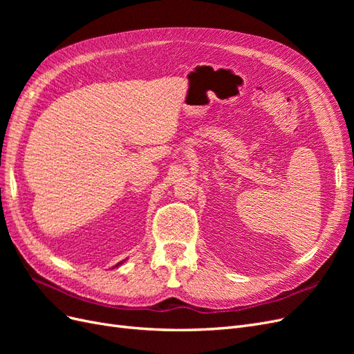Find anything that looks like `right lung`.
Segmentation results:
<instances>
[{
    "instance_id": "obj_1",
    "label": "right lung",
    "mask_w": 354,
    "mask_h": 354,
    "mask_svg": "<svg viewBox=\"0 0 354 354\" xmlns=\"http://www.w3.org/2000/svg\"><path fill=\"white\" fill-rule=\"evenodd\" d=\"M122 263H124V261H120V263H118V264H115V266H113V267H112V269H115V267H118V266H121V264H122Z\"/></svg>"
}]
</instances>
